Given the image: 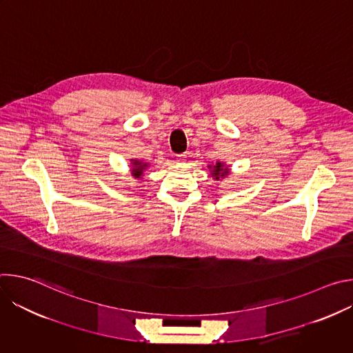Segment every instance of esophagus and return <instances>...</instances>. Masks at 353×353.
Instances as JSON below:
<instances>
[{
	"instance_id": "esophagus-1",
	"label": "esophagus",
	"mask_w": 353,
	"mask_h": 353,
	"mask_svg": "<svg viewBox=\"0 0 353 353\" xmlns=\"http://www.w3.org/2000/svg\"><path fill=\"white\" fill-rule=\"evenodd\" d=\"M185 161H187V155H185V154H180V155H177V162L184 163Z\"/></svg>"
}]
</instances>
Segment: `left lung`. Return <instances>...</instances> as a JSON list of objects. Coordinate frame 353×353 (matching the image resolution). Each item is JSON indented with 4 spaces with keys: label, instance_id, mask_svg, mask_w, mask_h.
Returning a JSON list of instances; mask_svg holds the SVG:
<instances>
[{
    "label": "left lung",
    "instance_id": "left-lung-1",
    "mask_svg": "<svg viewBox=\"0 0 353 353\" xmlns=\"http://www.w3.org/2000/svg\"><path fill=\"white\" fill-rule=\"evenodd\" d=\"M214 169H215V170H214L212 174H215V179H216V180H219V176L223 177V176H226V174L229 173L228 169H225V170L222 169V163H221V162H218L216 166H214Z\"/></svg>",
    "mask_w": 353,
    "mask_h": 353
}]
</instances>
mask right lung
<instances>
[{"label": "right lung", "instance_id": "1", "mask_svg": "<svg viewBox=\"0 0 353 353\" xmlns=\"http://www.w3.org/2000/svg\"><path fill=\"white\" fill-rule=\"evenodd\" d=\"M145 166H146V163H145V165H142V163H141V162H138V161H135V162H134L132 172H134V176H135L137 179H139V177H141V174H142V172H143Z\"/></svg>", "mask_w": 353, "mask_h": 353}]
</instances>
